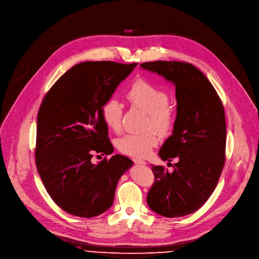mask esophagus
<instances>
[{
    "label": "esophagus",
    "mask_w": 259,
    "mask_h": 259,
    "mask_svg": "<svg viewBox=\"0 0 259 259\" xmlns=\"http://www.w3.org/2000/svg\"><path fill=\"white\" fill-rule=\"evenodd\" d=\"M133 161H134L135 164H137V165H146V164H147L145 161L139 160V159H133Z\"/></svg>",
    "instance_id": "esophagus-1"
}]
</instances>
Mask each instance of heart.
<instances>
[{"instance_id": "heart-1", "label": "heart", "mask_w": 259, "mask_h": 259, "mask_svg": "<svg viewBox=\"0 0 259 259\" xmlns=\"http://www.w3.org/2000/svg\"><path fill=\"white\" fill-rule=\"evenodd\" d=\"M128 100L135 106L148 113L149 120L146 128H153L161 135L169 134L175 125L176 111L168 105V94L144 78L136 79L127 92ZM102 119L106 127L112 131H119L121 128L123 106L119 100L107 99L101 107ZM159 144V138L153 131L144 133H128L117 140V149L123 154L145 158L150 155L153 148Z\"/></svg>"}]
</instances>
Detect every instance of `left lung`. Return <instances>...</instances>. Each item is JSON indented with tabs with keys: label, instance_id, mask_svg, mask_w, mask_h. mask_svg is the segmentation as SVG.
Returning <instances> with one entry per match:
<instances>
[{
	"label": "left lung",
	"instance_id": "1",
	"mask_svg": "<svg viewBox=\"0 0 259 259\" xmlns=\"http://www.w3.org/2000/svg\"><path fill=\"white\" fill-rule=\"evenodd\" d=\"M176 87L177 120L159 151L163 161L174 158V171L152 166L155 182L147 202L155 213L183 217L197 210L214 192L225 163L226 124L215 88L195 66L178 61L140 64ZM169 164V163H168Z\"/></svg>",
	"mask_w": 259,
	"mask_h": 259
}]
</instances>
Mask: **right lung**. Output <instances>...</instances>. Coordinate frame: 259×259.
I'll list each match as a JSON object with an SVG mask.
<instances>
[{"label": "right lung", "instance_id": "add662e5", "mask_svg": "<svg viewBox=\"0 0 259 259\" xmlns=\"http://www.w3.org/2000/svg\"><path fill=\"white\" fill-rule=\"evenodd\" d=\"M137 65L79 63L56 81L40 105L37 170L50 196L69 214L92 218L106 211L117 182L133 165L119 154L97 164L91 159L113 152L101 107Z\"/></svg>", "mask_w": 259, "mask_h": 259}]
</instances>
